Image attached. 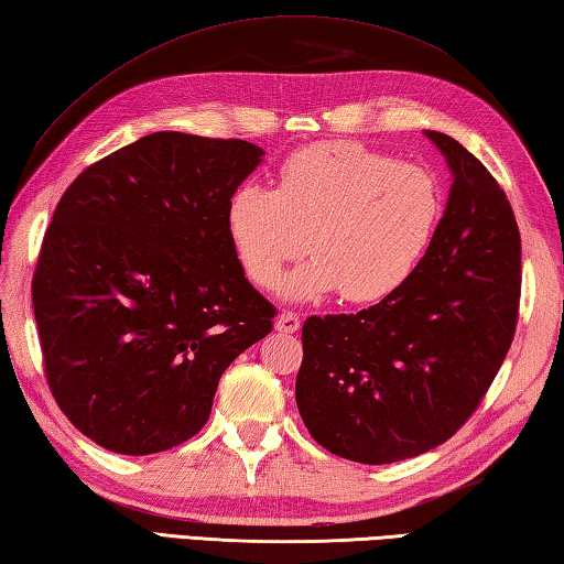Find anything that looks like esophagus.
<instances>
[{"label":"esophagus","mask_w":564,"mask_h":564,"mask_svg":"<svg viewBox=\"0 0 564 564\" xmlns=\"http://www.w3.org/2000/svg\"><path fill=\"white\" fill-rule=\"evenodd\" d=\"M275 327H279L281 333H295L301 327V315L293 311H283L279 315V321H275Z\"/></svg>","instance_id":"esophagus-1"}]
</instances>
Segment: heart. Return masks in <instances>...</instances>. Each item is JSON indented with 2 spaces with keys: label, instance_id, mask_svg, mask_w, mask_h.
I'll use <instances>...</instances> for the list:
<instances>
[{
  "label": "heart",
  "instance_id": "heart-1",
  "mask_svg": "<svg viewBox=\"0 0 564 564\" xmlns=\"http://www.w3.org/2000/svg\"><path fill=\"white\" fill-rule=\"evenodd\" d=\"M438 219L442 189L432 172L360 142L295 150L275 170L273 189L247 182L227 204L231 249L259 289L279 283L305 249L313 253L285 283L299 301L389 299L422 263Z\"/></svg>",
  "mask_w": 564,
  "mask_h": 564
}]
</instances>
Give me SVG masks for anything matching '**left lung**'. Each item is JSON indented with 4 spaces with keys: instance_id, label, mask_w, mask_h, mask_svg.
<instances>
[{
    "instance_id": "1",
    "label": "left lung",
    "mask_w": 564,
    "mask_h": 564,
    "mask_svg": "<svg viewBox=\"0 0 564 564\" xmlns=\"http://www.w3.org/2000/svg\"><path fill=\"white\" fill-rule=\"evenodd\" d=\"M426 135L454 184L414 275L372 308L303 323V424L327 452L357 464H392L452 438L484 402L518 325L513 207L464 145Z\"/></svg>"
}]
</instances>
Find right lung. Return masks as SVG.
I'll use <instances>...</instances> for the list:
<instances>
[{
  "label": "right lung",
  "mask_w": 564,
  "mask_h": 564,
  "mask_svg": "<svg viewBox=\"0 0 564 564\" xmlns=\"http://www.w3.org/2000/svg\"><path fill=\"white\" fill-rule=\"evenodd\" d=\"M247 140L152 132L68 184L32 303L51 394L80 434L145 456L207 424L219 377L273 330L227 234Z\"/></svg>",
  "instance_id": "right-lung-1"
}]
</instances>
